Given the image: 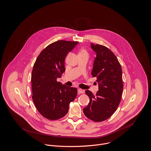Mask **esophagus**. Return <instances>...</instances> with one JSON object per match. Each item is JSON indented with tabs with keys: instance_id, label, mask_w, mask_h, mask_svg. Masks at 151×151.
<instances>
[{
	"instance_id": "obj_1",
	"label": "esophagus",
	"mask_w": 151,
	"mask_h": 151,
	"mask_svg": "<svg viewBox=\"0 0 151 151\" xmlns=\"http://www.w3.org/2000/svg\"><path fill=\"white\" fill-rule=\"evenodd\" d=\"M84 92V90L81 89V88H78V94H82Z\"/></svg>"
}]
</instances>
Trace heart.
<instances>
[{
	"label": "heart",
	"mask_w": 151,
	"mask_h": 151,
	"mask_svg": "<svg viewBox=\"0 0 151 151\" xmlns=\"http://www.w3.org/2000/svg\"><path fill=\"white\" fill-rule=\"evenodd\" d=\"M79 54H87V51L86 50L82 49V50H81L80 52H79Z\"/></svg>",
	"instance_id": "obj_1"
}]
</instances>
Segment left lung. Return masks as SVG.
I'll return each mask as SVG.
<instances>
[{
    "instance_id": "1",
    "label": "left lung",
    "mask_w": 151,
    "mask_h": 151,
    "mask_svg": "<svg viewBox=\"0 0 151 151\" xmlns=\"http://www.w3.org/2000/svg\"><path fill=\"white\" fill-rule=\"evenodd\" d=\"M91 47L96 53L91 75L97 79L99 91L94 95L86 90L90 102L83 112L89 119L102 122L114 114L120 102L123 88L122 70L116 57L108 48L93 43Z\"/></svg>"
}]
</instances>
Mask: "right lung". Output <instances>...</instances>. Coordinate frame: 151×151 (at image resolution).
I'll return each instance as SVG.
<instances>
[{
	"label": "right lung",
	"mask_w": 151,
	"mask_h": 151,
	"mask_svg": "<svg viewBox=\"0 0 151 151\" xmlns=\"http://www.w3.org/2000/svg\"><path fill=\"white\" fill-rule=\"evenodd\" d=\"M78 42L58 40L49 45L37 57L32 72V100L39 112L49 120L64 117L78 90L57 81L65 71V59Z\"/></svg>",
	"instance_id": "add662e5"
}]
</instances>
